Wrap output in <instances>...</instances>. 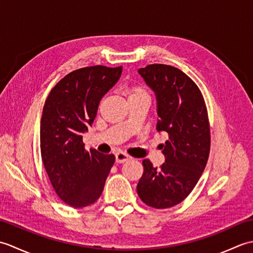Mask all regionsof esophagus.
Here are the masks:
<instances>
[{
  "label": "esophagus",
  "mask_w": 253,
  "mask_h": 253,
  "mask_svg": "<svg viewBox=\"0 0 253 253\" xmlns=\"http://www.w3.org/2000/svg\"><path fill=\"white\" fill-rule=\"evenodd\" d=\"M130 159H131V157H130V155H128L127 153H124V152L115 153L116 163H124V162H126V161L130 160Z\"/></svg>",
  "instance_id": "1"
}]
</instances>
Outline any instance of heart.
I'll use <instances>...</instances> for the list:
<instances>
[{
	"label": "heart",
	"mask_w": 253,
	"mask_h": 253,
	"mask_svg": "<svg viewBox=\"0 0 253 253\" xmlns=\"http://www.w3.org/2000/svg\"><path fill=\"white\" fill-rule=\"evenodd\" d=\"M139 94H146L143 92V91H141L140 89H135V90H132L131 91V93H130V95H139Z\"/></svg>",
	"instance_id": "heart-1"
}]
</instances>
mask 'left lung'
I'll return each instance as SVG.
<instances>
[{"label": "left lung", "mask_w": 253, "mask_h": 253, "mask_svg": "<svg viewBox=\"0 0 253 253\" xmlns=\"http://www.w3.org/2000/svg\"><path fill=\"white\" fill-rule=\"evenodd\" d=\"M157 100V130L166 132L165 163L153 168L143 160L138 196L149 207L166 209L189 195L206 168L210 152L207 107L198 85L180 69L153 64L138 69Z\"/></svg>", "instance_id": "8db88e82"}]
</instances>
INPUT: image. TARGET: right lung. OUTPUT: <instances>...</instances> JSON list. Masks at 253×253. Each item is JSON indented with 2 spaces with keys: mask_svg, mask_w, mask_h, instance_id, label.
I'll return each mask as SVG.
<instances>
[{
  "mask_svg": "<svg viewBox=\"0 0 253 253\" xmlns=\"http://www.w3.org/2000/svg\"><path fill=\"white\" fill-rule=\"evenodd\" d=\"M122 69L101 65L77 69L62 78L45 100L40 123L42 161L57 196L73 208L98 200L115 162L113 154L85 151L83 137Z\"/></svg>",
  "mask_w": 253,
  "mask_h": 253,
  "instance_id": "1",
  "label": "right lung"
}]
</instances>
